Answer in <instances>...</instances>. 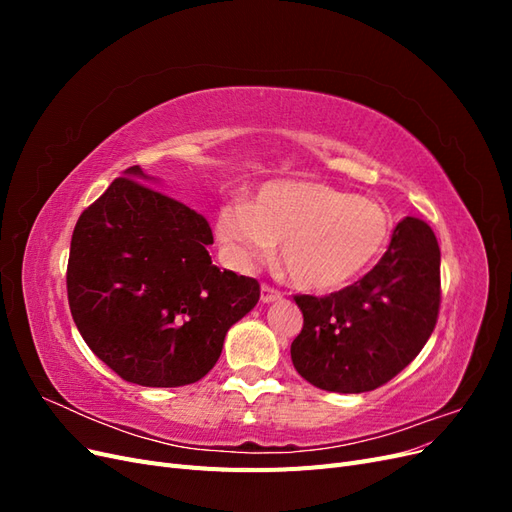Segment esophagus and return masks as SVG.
<instances>
[{
    "instance_id": "esophagus-1",
    "label": "esophagus",
    "mask_w": 512,
    "mask_h": 512,
    "mask_svg": "<svg viewBox=\"0 0 512 512\" xmlns=\"http://www.w3.org/2000/svg\"><path fill=\"white\" fill-rule=\"evenodd\" d=\"M280 299H282V292L280 290H275L269 284H262L260 286V301L262 303H273V301H280Z\"/></svg>"
}]
</instances>
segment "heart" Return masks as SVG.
<instances>
[{"instance_id": "b5f03b06", "label": "heart", "mask_w": 512, "mask_h": 512, "mask_svg": "<svg viewBox=\"0 0 512 512\" xmlns=\"http://www.w3.org/2000/svg\"><path fill=\"white\" fill-rule=\"evenodd\" d=\"M391 215L378 203L316 181L267 183L252 205H228L218 215V237L237 265L271 256L290 282L307 292L352 284L384 254Z\"/></svg>"}]
</instances>
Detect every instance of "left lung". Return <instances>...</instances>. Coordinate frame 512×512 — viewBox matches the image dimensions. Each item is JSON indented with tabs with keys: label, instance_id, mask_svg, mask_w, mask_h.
Returning a JSON list of instances; mask_svg holds the SVG:
<instances>
[{
	"label": "left lung",
	"instance_id": "left-lung-1",
	"mask_svg": "<svg viewBox=\"0 0 512 512\" xmlns=\"http://www.w3.org/2000/svg\"><path fill=\"white\" fill-rule=\"evenodd\" d=\"M303 329L292 365L322 391L367 393L423 350L440 312V247L429 224L404 218L359 282L327 297L297 294Z\"/></svg>",
	"mask_w": 512,
	"mask_h": 512
}]
</instances>
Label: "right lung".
<instances>
[{
  "instance_id": "obj_1",
  "label": "right lung",
  "mask_w": 512,
  "mask_h": 512,
  "mask_svg": "<svg viewBox=\"0 0 512 512\" xmlns=\"http://www.w3.org/2000/svg\"><path fill=\"white\" fill-rule=\"evenodd\" d=\"M147 179L130 166L81 213L66 286L91 352L123 380L168 389L209 374L260 284L215 267L209 222Z\"/></svg>"
}]
</instances>
